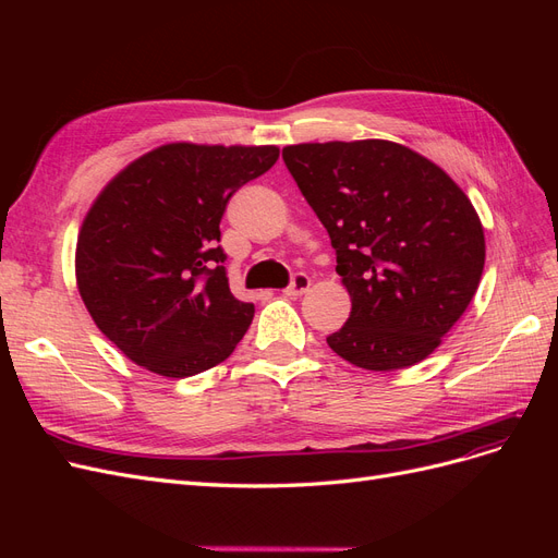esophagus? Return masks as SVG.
Listing matches in <instances>:
<instances>
[{
    "label": "esophagus",
    "instance_id": "1",
    "mask_svg": "<svg viewBox=\"0 0 558 558\" xmlns=\"http://www.w3.org/2000/svg\"><path fill=\"white\" fill-rule=\"evenodd\" d=\"M310 286H312V279H310L307 275L298 272V275L293 277V281H291L289 286H286V289H283L281 293L289 295V298H298V295H302V293H307Z\"/></svg>",
    "mask_w": 558,
    "mask_h": 558
}]
</instances>
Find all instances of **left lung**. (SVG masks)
<instances>
[{"label":"left lung","mask_w":558,"mask_h":558,"mask_svg":"<svg viewBox=\"0 0 558 558\" xmlns=\"http://www.w3.org/2000/svg\"><path fill=\"white\" fill-rule=\"evenodd\" d=\"M283 162L351 295L328 347L375 373L430 356L482 279L484 228L468 195L442 167L386 140L286 146Z\"/></svg>","instance_id":"1"}]
</instances>
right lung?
I'll return each instance as SVG.
<instances>
[{
	"instance_id": "obj_1",
	"label": "right lung",
	"mask_w": 558,
	"mask_h": 558,
	"mask_svg": "<svg viewBox=\"0 0 558 558\" xmlns=\"http://www.w3.org/2000/svg\"><path fill=\"white\" fill-rule=\"evenodd\" d=\"M277 146L174 142L118 172L76 242V286L95 326L150 373L183 379L223 363L253 320L230 293L221 218Z\"/></svg>"
}]
</instances>
